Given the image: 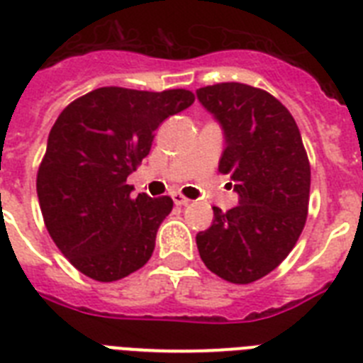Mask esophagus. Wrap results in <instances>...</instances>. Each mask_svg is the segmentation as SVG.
Here are the masks:
<instances>
[{"mask_svg":"<svg viewBox=\"0 0 363 363\" xmlns=\"http://www.w3.org/2000/svg\"><path fill=\"white\" fill-rule=\"evenodd\" d=\"M172 197H173V203H175L177 206H186L188 203H190V199H188V197H184L182 196V194H172Z\"/></svg>","mask_w":363,"mask_h":363,"instance_id":"1","label":"esophagus"}]
</instances>
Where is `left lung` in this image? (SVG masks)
Wrapping results in <instances>:
<instances>
[{
  "mask_svg": "<svg viewBox=\"0 0 363 363\" xmlns=\"http://www.w3.org/2000/svg\"><path fill=\"white\" fill-rule=\"evenodd\" d=\"M225 130L219 172L240 205L214 206L212 227L196 236L201 260L233 284H251L290 255L306 223L310 162L294 116L277 97L242 83L197 90Z\"/></svg>",
  "mask_w": 363,
  "mask_h": 363,
  "instance_id": "obj_1",
  "label": "left lung"
}]
</instances>
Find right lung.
Returning <instances> with one entry per match:
<instances>
[{"label": "right lung", "instance_id": "add662e5", "mask_svg": "<svg viewBox=\"0 0 363 363\" xmlns=\"http://www.w3.org/2000/svg\"><path fill=\"white\" fill-rule=\"evenodd\" d=\"M194 101L182 88L103 86L60 112L38 167L36 194L55 245L83 275L114 282L147 264L173 201L133 197L127 177L149 155L158 125Z\"/></svg>", "mask_w": 363, "mask_h": 363}]
</instances>
